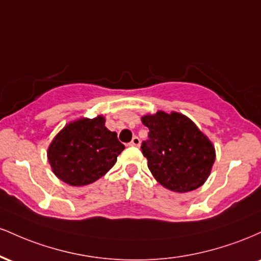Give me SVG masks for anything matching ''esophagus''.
<instances>
[{
  "mask_svg": "<svg viewBox=\"0 0 261 261\" xmlns=\"http://www.w3.org/2000/svg\"><path fill=\"white\" fill-rule=\"evenodd\" d=\"M130 146H134V147H139V146H140V139H139V137L135 136L134 139L131 140Z\"/></svg>",
  "mask_w": 261,
  "mask_h": 261,
  "instance_id": "esophagus-1",
  "label": "esophagus"
}]
</instances>
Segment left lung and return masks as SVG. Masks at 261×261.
Here are the masks:
<instances>
[{
    "mask_svg": "<svg viewBox=\"0 0 261 261\" xmlns=\"http://www.w3.org/2000/svg\"><path fill=\"white\" fill-rule=\"evenodd\" d=\"M148 140L141 151L155 180L175 193L201 187L215 162V147L190 119L179 113L158 112L142 118Z\"/></svg>",
    "mask_w": 261,
    "mask_h": 261,
    "instance_id": "1",
    "label": "left lung"
}]
</instances>
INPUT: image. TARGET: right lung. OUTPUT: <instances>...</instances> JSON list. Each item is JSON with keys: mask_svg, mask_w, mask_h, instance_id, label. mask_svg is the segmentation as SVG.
Returning <instances> with one entry per match:
<instances>
[{"mask_svg": "<svg viewBox=\"0 0 261 261\" xmlns=\"http://www.w3.org/2000/svg\"><path fill=\"white\" fill-rule=\"evenodd\" d=\"M125 146L106 127V119H80L66 125L53 140L47 160L60 180L83 187L101 178Z\"/></svg>", "mask_w": 261, "mask_h": 261, "instance_id": "1", "label": "right lung"}]
</instances>
